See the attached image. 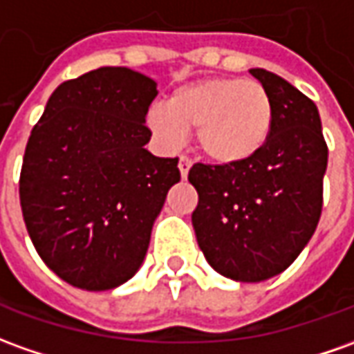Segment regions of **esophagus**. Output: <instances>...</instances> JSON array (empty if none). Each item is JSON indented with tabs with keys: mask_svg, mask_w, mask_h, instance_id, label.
I'll return each instance as SVG.
<instances>
[{
	"mask_svg": "<svg viewBox=\"0 0 354 354\" xmlns=\"http://www.w3.org/2000/svg\"><path fill=\"white\" fill-rule=\"evenodd\" d=\"M191 160L189 158H181L179 160V171H181L183 179H187V175H189V169H191Z\"/></svg>",
	"mask_w": 354,
	"mask_h": 354,
	"instance_id": "obj_1",
	"label": "esophagus"
}]
</instances>
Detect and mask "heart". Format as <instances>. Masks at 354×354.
<instances>
[{"instance_id":"1","label":"heart","mask_w":354,"mask_h":354,"mask_svg":"<svg viewBox=\"0 0 354 354\" xmlns=\"http://www.w3.org/2000/svg\"><path fill=\"white\" fill-rule=\"evenodd\" d=\"M146 125L163 146L179 148L194 131L198 152L216 165H241L262 152L274 129L268 90L239 77H208L183 84L167 104H153Z\"/></svg>"}]
</instances>
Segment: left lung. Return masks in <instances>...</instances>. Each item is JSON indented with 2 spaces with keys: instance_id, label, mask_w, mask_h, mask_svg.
Instances as JSON below:
<instances>
[{
  "instance_id": "left-lung-1",
  "label": "left lung",
  "mask_w": 354,
  "mask_h": 354,
  "mask_svg": "<svg viewBox=\"0 0 354 354\" xmlns=\"http://www.w3.org/2000/svg\"><path fill=\"white\" fill-rule=\"evenodd\" d=\"M250 75L274 102L266 148L241 165L194 163L189 171L198 247L218 274L243 283L281 274L303 252L320 221L328 167L316 104L275 73Z\"/></svg>"
}]
</instances>
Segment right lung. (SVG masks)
<instances>
[{"mask_svg":"<svg viewBox=\"0 0 354 354\" xmlns=\"http://www.w3.org/2000/svg\"><path fill=\"white\" fill-rule=\"evenodd\" d=\"M156 86L127 67L90 71L53 90L30 133L19 181L24 223L46 266L73 287L129 281L181 181L177 158L145 148Z\"/></svg>","mask_w":354,"mask_h":354,"instance_id":"obj_1","label":"right lung"}]
</instances>
